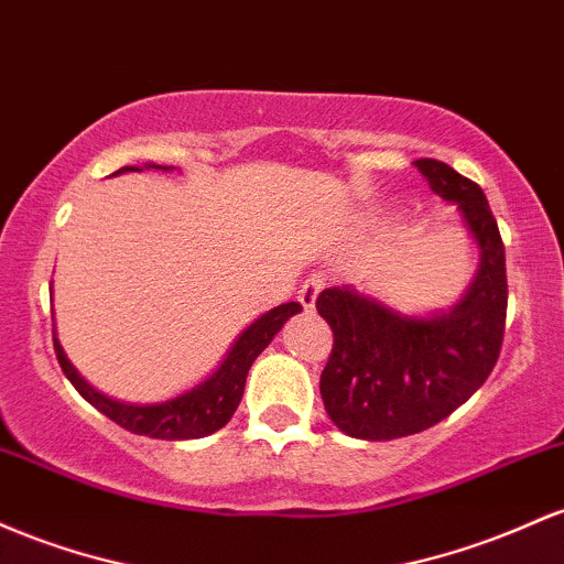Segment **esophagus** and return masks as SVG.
<instances>
[{"mask_svg":"<svg viewBox=\"0 0 564 564\" xmlns=\"http://www.w3.org/2000/svg\"><path fill=\"white\" fill-rule=\"evenodd\" d=\"M322 288H325V276H322V274H308V280L303 282L301 290H299L301 306L303 308H314V301H316V295H319Z\"/></svg>","mask_w":564,"mask_h":564,"instance_id":"34e87169","label":"esophagus"}]
</instances>
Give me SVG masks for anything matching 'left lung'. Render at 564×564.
<instances>
[{
    "instance_id": "1",
    "label": "left lung",
    "mask_w": 564,
    "mask_h": 564,
    "mask_svg": "<svg viewBox=\"0 0 564 564\" xmlns=\"http://www.w3.org/2000/svg\"><path fill=\"white\" fill-rule=\"evenodd\" d=\"M413 164L434 194L458 205L482 263L466 299L434 316L391 312L351 288L316 295L333 330L319 394L335 426L357 440H397L447 419L487 381L503 344L506 252L482 188L440 160Z\"/></svg>"
}]
</instances>
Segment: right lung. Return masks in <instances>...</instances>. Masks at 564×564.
<instances>
[{
	"instance_id": "obj_1",
	"label": "right lung",
	"mask_w": 564,
	"mask_h": 564,
	"mask_svg": "<svg viewBox=\"0 0 564 564\" xmlns=\"http://www.w3.org/2000/svg\"><path fill=\"white\" fill-rule=\"evenodd\" d=\"M149 167H156V164H149ZM124 170L138 167H122L117 170V173H124ZM301 308V303L290 301L271 308V312H265L261 319L252 322L248 330L239 335L237 344L231 346L229 357L224 359V365H220L205 383L186 391V394L175 397V400L160 404H128L100 394V391H95L93 386L74 370V365L68 362L66 354H63L55 333L53 346L55 357H58L61 362V370L66 372V378L72 381L74 389H77L95 410H100L106 419L119 423V426L128 429L132 434L151 436V440H199V436L218 432L220 426H226V423L231 421L234 410L242 402L245 381H248V370L252 362H256V357L271 344V338L280 333L284 322L293 314H299Z\"/></svg>"
}]
</instances>
